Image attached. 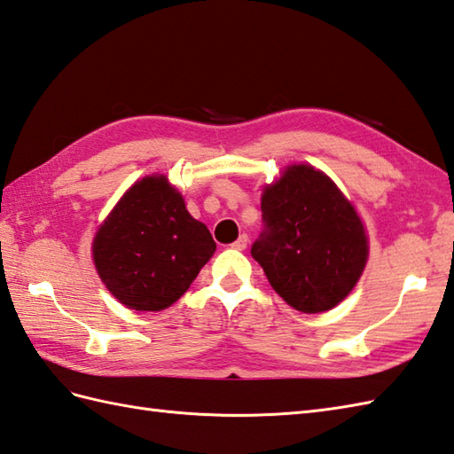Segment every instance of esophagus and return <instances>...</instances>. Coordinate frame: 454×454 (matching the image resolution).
<instances>
[{
    "instance_id": "obj_1",
    "label": "esophagus",
    "mask_w": 454,
    "mask_h": 454,
    "mask_svg": "<svg viewBox=\"0 0 454 454\" xmlns=\"http://www.w3.org/2000/svg\"><path fill=\"white\" fill-rule=\"evenodd\" d=\"M247 236L246 234H241L236 241H234V244H231V249H238V251H244L246 247H247Z\"/></svg>"
}]
</instances>
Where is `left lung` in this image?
<instances>
[{"label":"left lung","mask_w":454,"mask_h":454,"mask_svg":"<svg viewBox=\"0 0 454 454\" xmlns=\"http://www.w3.org/2000/svg\"><path fill=\"white\" fill-rule=\"evenodd\" d=\"M261 213L251 255L278 296L301 313L339 305L367 261L364 224L339 187L311 166H290L267 185Z\"/></svg>","instance_id":"obj_1"}]
</instances>
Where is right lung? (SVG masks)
Here are the masks:
<instances>
[{
  "mask_svg": "<svg viewBox=\"0 0 454 454\" xmlns=\"http://www.w3.org/2000/svg\"><path fill=\"white\" fill-rule=\"evenodd\" d=\"M215 251L208 228L187 213L182 195L164 176L137 182L92 244L102 282L135 311L170 308Z\"/></svg>",
  "mask_w": 454,
  "mask_h": 454,
  "instance_id": "add662e5",
  "label": "right lung"
}]
</instances>
